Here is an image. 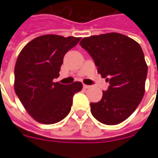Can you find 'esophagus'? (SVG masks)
<instances>
[{"label":"esophagus","mask_w":158,"mask_h":158,"mask_svg":"<svg viewBox=\"0 0 158 158\" xmlns=\"http://www.w3.org/2000/svg\"><path fill=\"white\" fill-rule=\"evenodd\" d=\"M83 87H84L85 89H88V88L91 87V85H83Z\"/></svg>","instance_id":"34e87169"}]
</instances>
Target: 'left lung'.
Instances as JSON below:
<instances>
[{"label":"left lung","instance_id":"8db88e82","mask_svg":"<svg viewBox=\"0 0 158 158\" xmlns=\"http://www.w3.org/2000/svg\"><path fill=\"white\" fill-rule=\"evenodd\" d=\"M79 44L93 57L102 78L109 82L91 113L106 125H116L130 116L143 100L148 66L137 42L120 33L84 37Z\"/></svg>","mask_w":158,"mask_h":158}]
</instances>
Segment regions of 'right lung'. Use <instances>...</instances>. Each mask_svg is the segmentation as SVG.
I'll list each match as a JSON object with an SVG mask.
<instances>
[{
	"label": "right lung",
	"mask_w": 158,
	"mask_h": 158,
	"mask_svg": "<svg viewBox=\"0 0 158 158\" xmlns=\"http://www.w3.org/2000/svg\"><path fill=\"white\" fill-rule=\"evenodd\" d=\"M81 38L58 35L37 36L18 55L15 66V92L35 121L53 124L67 116L73 97L82 90V83L54 82L59 76L65 53Z\"/></svg>",
	"instance_id": "1"
}]
</instances>
